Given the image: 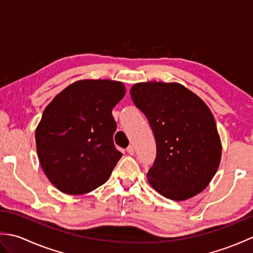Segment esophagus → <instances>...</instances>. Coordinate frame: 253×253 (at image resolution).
I'll return each instance as SVG.
<instances>
[{
  "label": "esophagus",
  "instance_id": "1",
  "mask_svg": "<svg viewBox=\"0 0 253 253\" xmlns=\"http://www.w3.org/2000/svg\"><path fill=\"white\" fill-rule=\"evenodd\" d=\"M126 151H127V153H128V154H130V155H133V154H135V149H133V147H132V146H129V147H128V148L126 149Z\"/></svg>",
  "mask_w": 253,
  "mask_h": 253
}]
</instances>
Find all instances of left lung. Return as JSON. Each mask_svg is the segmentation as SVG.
<instances>
[{
  "mask_svg": "<svg viewBox=\"0 0 253 253\" xmlns=\"http://www.w3.org/2000/svg\"><path fill=\"white\" fill-rule=\"evenodd\" d=\"M130 95L147 116L157 142L149 184L175 201L203 191L222 158L221 138L208 105L178 83H139Z\"/></svg>",
  "mask_w": 253,
  "mask_h": 253,
  "instance_id": "1",
  "label": "left lung"
}]
</instances>
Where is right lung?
Returning <instances> with one entry per match:
<instances>
[{
  "label": "right lung",
  "instance_id": "add662e5",
  "mask_svg": "<svg viewBox=\"0 0 253 253\" xmlns=\"http://www.w3.org/2000/svg\"><path fill=\"white\" fill-rule=\"evenodd\" d=\"M126 93L109 79H83L55 95L36 129L38 158L45 176L66 195H84L109 179L122 153L113 135L112 110Z\"/></svg>",
  "mask_w": 253,
  "mask_h": 253
}]
</instances>
